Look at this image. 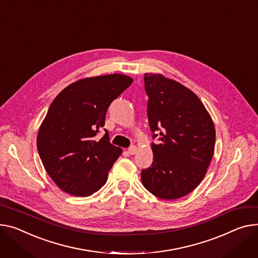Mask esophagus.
<instances>
[{"mask_svg": "<svg viewBox=\"0 0 258 258\" xmlns=\"http://www.w3.org/2000/svg\"><path fill=\"white\" fill-rule=\"evenodd\" d=\"M137 151H138V148H137V146H135V145H133L132 147L128 148V153L132 154V156H134V154H136Z\"/></svg>", "mask_w": 258, "mask_h": 258, "instance_id": "obj_1", "label": "esophagus"}]
</instances>
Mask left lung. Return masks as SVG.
Instances as JSON below:
<instances>
[{
    "instance_id": "obj_1",
    "label": "left lung",
    "mask_w": 258,
    "mask_h": 258,
    "mask_svg": "<svg viewBox=\"0 0 258 258\" xmlns=\"http://www.w3.org/2000/svg\"><path fill=\"white\" fill-rule=\"evenodd\" d=\"M147 114L153 138V163L142 170L146 190L173 200L192 192L207 174L214 156L216 131L199 97L180 83L161 74L144 77Z\"/></svg>"
}]
</instances>
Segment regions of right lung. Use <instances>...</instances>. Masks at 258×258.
Returning a JSON list of instances; mask_svg holds the SVG:
<instances>
[{"mask_svg":"<svg viewBox=\"0 0 258 258\" xmlns=\"http://www.w3.org/2000/svg\"><path fill=\"white\" fill-rule=\"evenodd\" d=\"M121 74L81 79L51 102L39 127L37 149L47 174L65 193L87 197L107 182L122 149L110 143L105 125L111 102L133 83Z\"/></svg>","mask_w":258,"mask_h":258,"instance_id":"obj_1","label":"right lung"}]
</instances>
